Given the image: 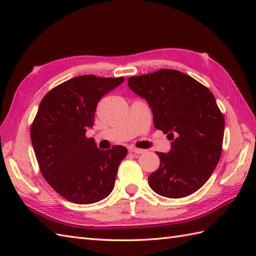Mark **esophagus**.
Instances as JSON below:
<instances>
[{
	"label": "esophagus",
	"mask_w": 256,
	"mask_h": 256,
	"mask_svg": "<svg viewBox=\"0 0 256 256\" xmlns=\"http://www.w3.org/2000/svg\"><path fill=\"white\" fill-rule=\"evenodd\" d=\"M130 153H133L134 155H140V154L145 153V150H140V148H130Z\"/></svg>",
	"instance_id": "esophagus-1"
}]
</instances>
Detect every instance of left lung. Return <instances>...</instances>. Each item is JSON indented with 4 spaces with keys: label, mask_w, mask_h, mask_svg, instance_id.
<instances>
[{
    "label": "left lung",
    "mask_w": 256,
    "mask_h": 256,
    "mask_svg": "<svg viewBox=\"0 0 256 256\" xmlns=\"http://www.w3.org/2000/svg\"><path fill=\"white\" fill-rule=\"evenodd\" d=\"M128 81V88L148 101L155 128L172 140L167 154L157 152L160 164L148 177L150 187L167 198L197 192L210 178L222 152L224 118L214 96L190 76L172 69Z\"/></svg>",
    "instance_id": "obj_1"
}]
</instances>
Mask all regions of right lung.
Wrapping results in <instances>:
<instances>
[{
	"mask_svg": "<svg viewBox=\"0 0 256 256\" xmlns=\"http://www.w3.org/2000/svg\"><path fill=\"white\" fill-rule=\"evenodd\" d=\"M123 81V77L79 76L42 98L32 124L30 140L42 176L68 201L94 204L113 190L128 150L122 145L99 150L86 132L94 126L98 102Z\"/></svg>",
	"mask_w": 256,
	"mask_h": 256,
	"instance_id": "1",
	"label": "right lung"
}]
</instances>
